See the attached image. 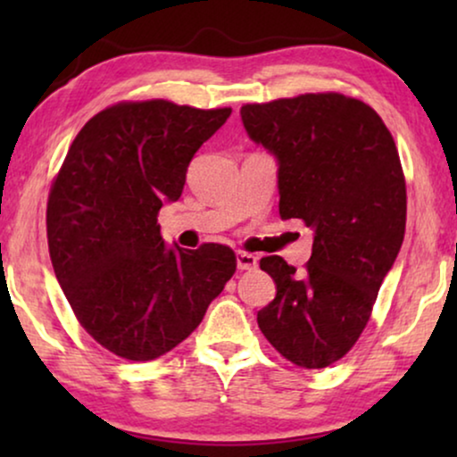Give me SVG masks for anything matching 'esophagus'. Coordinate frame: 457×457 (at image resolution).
<instances>
[{"instance_id":"esophagus-1","label":"esophagus","mask_w":457,"mask_h":457,"mask_svg":"<svg viewBox=\"0 0 457 457\" xmlns=\"http://www.w3.org/2000/svg\"><path fill=\"white\" fill-rule=\"evenodd\" d=\"M255 266H258V258L253 253L237 252V268L239 270H253Z\"/></svg>"}]
</instances>
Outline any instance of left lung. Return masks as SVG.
Segmentation results:
<instances>
[{
	"label": "left lung",
	"mask_w": 457,
	"mask_h": 457,
	"mask_svg": "<svg viewBox=\"0 0 457 457\" xmlns=\"http://www.w3.org/2000/svg\"><path fill=\"white\" fill-rule=\"evenodd\" d=\"M249 139L278 164V214L314 230L303 272L280 255L260 260L277 297L258 327L302 368L341 360L370 320L405 233V179L395 141L370 105L341 93L247 104Z\"/></svg>",
	"instance_id": "left-lung-1"
}]
</instances>
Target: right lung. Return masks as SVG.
<instances>
[{
    "label": "right lung",
    "mask_w": 457,
    "mask_h": 457,
    "mask_svg": "<svg viewBox=\"0 0 457 457\" xmlns=\"http://www.w3.org/2000/svg\"><path fill=\"white\" fill-rule=\"evenodd\" d=\"M230 108L122 102L80 129L47 199L55 278L80 327L108 352L149 361L185 341L237 270L218 243L166 247L158 212Z\"/></svg>",
    "instance_id": "1"
}]
</instances>
